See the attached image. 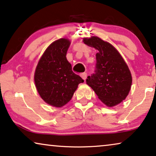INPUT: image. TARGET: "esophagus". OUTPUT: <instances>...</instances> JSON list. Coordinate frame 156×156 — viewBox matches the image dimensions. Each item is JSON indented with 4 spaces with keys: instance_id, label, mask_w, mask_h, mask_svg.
I'll return each instance as SVG.
<instances>
[{
    "instance_id": "34e87169",
    "label": "esophagus",
    "mask_w": 156,
    "mask_h": 156,
    "mask_svg": "<svg viewBox=\"0 0 156 156\" xmlns=\"http://www.w3.org/2000/svg\"><path fill=\"white\" fill-rule=\"evenodd\" d=\"M81 76H82V78L85 81V80H86L87 77V73H82V74H81Z\"/></svg>"
}]
</instances>
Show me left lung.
<instances>
[{
	"label": "left lung",
	"instance_id": "left-lung-1",
	"mask_svg": "<svg viewBox=\"0 0 156 156\" xmlns=\"http://www.w3.org/2000/svg\"><path fill=\"white\" fill-rule=\"evenodd\" d=\"M83 42L98 50L96 73L87 77V84L108 107L121 104L129 95L132 84L127 64L112 44L97 36L83 38Z\"/></svg>",
	"mask_w": 156,
	"mask_h": 156
}]
</instances>
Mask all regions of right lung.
I'll return each instance as SVG.
<instances>
[{
    "instance_id": "obj_1",
    "label": "right lung",
    "mask_w": 156,
    "mask_h": 156,
    "mask_svg": "<svg viewBox=\"0 0 156 156\" xmlns=\"http://www.w3.org/2000/svg\"><path fill=\"white\" fill-rule=\"evenodd\" d=\"M71 41L60 38L49 45L36 67L34 81L40 97L49 105L61 108L71 100L84 80L72 70L66 57Z\"/></svg>"
}]
</instances>
